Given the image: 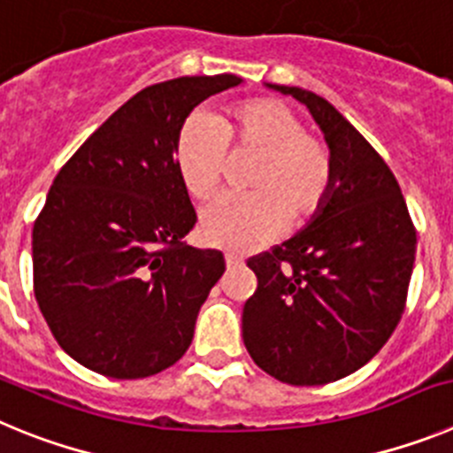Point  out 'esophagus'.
<instances>
[{"label":"esophagus","instance_id":"esophagus-1","mask_svg":"<svg viewBox=\"0 0 453 453\" xmlns=\"http://www.w3.org/2000/svg\"><path fill=\"white\" fill-rule=\"evenodd\" d=\"M224 261H226V267H229V270H234V267H240L242 265V258H240V256H235V254H226L224 256Z\"/></svg>","mask_w":453,"mask_h":453}]
</instances>
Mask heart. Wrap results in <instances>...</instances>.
I'll list each match as a JSON object with an SVG mask.
<instances>
[{"label": "heart", "mask_w": 453, "mask_h": 453, "mask_svg": "<svg viewBox=\"0 0 453 453\" xmlns=\"http://www.w3.org/2000/svg\"><path fill=\"white\" fill-rule=\"evenodd\" d=\"M229 147L258 154L250 172L251 192H231L202 213L199 231L208 245L251 251L281 235L290 219L303 226L329 202L334 158L329 147L292 108L276 99H250L231 108L229 118L192 115L179 131L174 165L195 199L218 190Z\"/></svg>", "instance_id": "heart-1"}]
</instances>
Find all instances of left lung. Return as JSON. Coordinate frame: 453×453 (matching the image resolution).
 Here are the masks:
<instances>
[{"label":"left lung","instance_id":"1","mask_svg":"<svg viewBox=\"0 0 453 453\" xmlns=\"http://www.w3.org/2000/svg\"><path fill=\"white\" fill-rule=\"evenodd\" d=\"M270 88L313 113L334 188L306 229L247 261L258 288L242 308V340L279 381L324 386L365 365L397 329L418 234L390 167L326 99Z\"/></svg>","mask_w":453,"mask_h":453}]
</instances>
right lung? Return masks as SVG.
Instances as JSON below:
<instances>
[{
	"mask_svg": "<svg viewBox=\"0 0 453 453\" xmlns=\"http://www.w3.org/2000/svg\"><path fill=\"white\" fill-rule=\"evenodd\" d=\"M240 81L140 90L56 174L34 224V292L56 342L88 370L145 379L190 347L224 256L183 242L197 215L174 145L192 108Z\"/></svg>",
	"mask_w": 453,
	"mask_h": 453,
	"instance_id": "obj_1",
	"label": "right lung"
}]
</instances>
